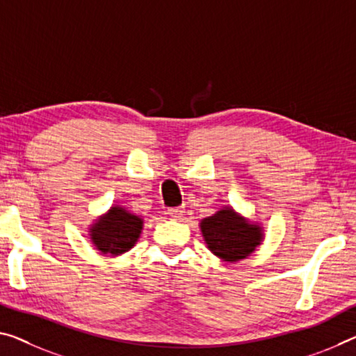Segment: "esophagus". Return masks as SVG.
<instances>
[{"instance_id":"obj_1","label":"esophagus","mask_w":356,"mask_h":356,"mask_svg":"<svg viewBox=\"0 0 356 356\" xmlns=\"http://www.w3.org/2000/svg\"><path fill=\"white\" fill-rule=\"evenodd\" d=\"M184 210L181 209V207H175V209H168V215H170L173 220H179V218L183 216Z\"/></svg>"}]
</instances>
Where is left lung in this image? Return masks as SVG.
<instances>
[{"instance_id":"left-lung-1","label":"left lung","mask_w":356,"mask_h":356,"mask_svg":"<svg viewBox=\"0 0 356 356\" xmlns=\"http://www.w3.org/2000/svg\"><path fill=\"white\" fill-rule=\"evenodd\" d=\"M207 248L224 262L247 259L264 240V229L238 215L232 207H222L200 221Z\"/></svg>"}]
</instances>
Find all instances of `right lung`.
<instances>
[{"instance_id":"add662e5","label":"right lung","mask_w":356,"mask_h":356,"mask_svg":"<svg viewBox=\"0 0 356 356\" xmlns=\"http://www.w3.org/2000/svg\"><path fill=\"white\" fill-rule=\"evenodd\" d=\"M141 231L143 218L134 215L121 205H113L105 215L90 224L89 237L102 254L119 256L135 247Z\"/></svg>"}]
</instances>
